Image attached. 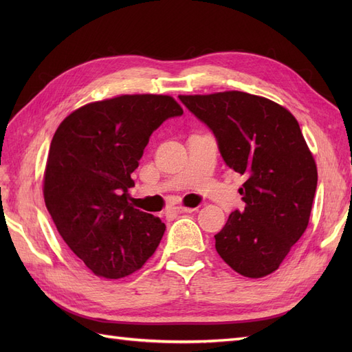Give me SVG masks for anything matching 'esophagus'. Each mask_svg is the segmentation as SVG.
Segmentation results:
<instances>
[{"label": "esophagus", "mask_w": 352, "mask_h": 352, "mask_svg": "<svg viewBox=\"0 0 352 352\" xmlns=\"http://www.w3.org/2000/svg\"><path fill=\"white\" fill-rule=\"evenodd\" d=\"M194 211V208H190V207H182V206H179V207H175L173 208V212H177V214H182V212H192Z\"/></svg>", "instance_id": "34e87169"}]
</instances>
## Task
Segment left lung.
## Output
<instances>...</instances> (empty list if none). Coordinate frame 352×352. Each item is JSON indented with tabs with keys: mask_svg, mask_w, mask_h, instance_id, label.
<instances>
[{
	"mask_svg": "<svg viewBox=\"0 0 352 352\" xmlns=\"http://www.w3.org/2000/svg\"><path fill=\"white\" fill-rule=\"evenodd\" d=\"M214 133L225 163L247 177L216 238L226 264L258 279L279 269L310 220L317 167L295 117L282 105L241 91L179 95Z\"/></svg>",
	"mask_w": 352,
	"mask_h": 352,
	"instance_id": "8db88e82",
	"label": "left lung"
}]
</instances>
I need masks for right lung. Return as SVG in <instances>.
I'll return each mask as SVG.
<instances>
[{
    "mask_svg": "<svg viewBox=\"0 0 352 352\" xmlns=\"http://www.w3.org/2000/svg\"><path fill=\"white\" fill-rule=\"evenodd\" d=\"M184 110L168 95H120L74 110L50 145L44 199L76 257L105 279L140 270L166 225L131 206V175L151 133Z\"/></svg>",
    "mask_w": 352,
    "mask_h": 352,
    "instance_id": "obj_1",
    "label": "right lung"
}]
</instances>
